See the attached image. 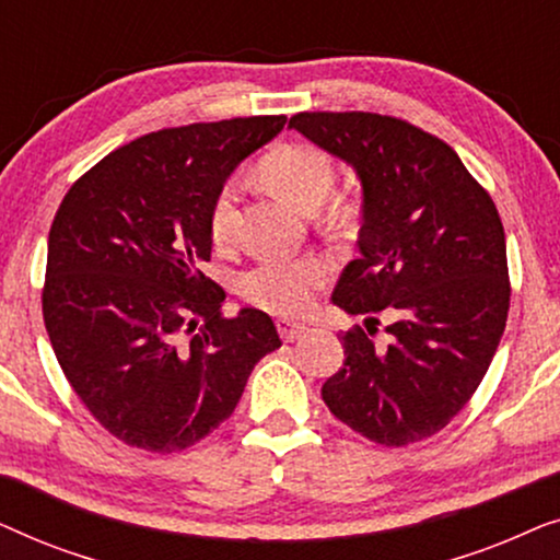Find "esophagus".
Wrapping results in <instances>:
<instances>
[{"instance_id":"esophagus-1","label":"esophagus","mask_w":560,"mask_h":560,"mask_svg":"<svg viewBox=\"0 0 560 560\" xmlns=\"http://www.w3.org/2000/svg\"><path fill=\"white\" fill-rule=\"evenodd\" d=\"M308 331V326L305 324H298V320H290V318H278V334L282 341H295L298 336H303Z\"/></svg>"}]
</instances>
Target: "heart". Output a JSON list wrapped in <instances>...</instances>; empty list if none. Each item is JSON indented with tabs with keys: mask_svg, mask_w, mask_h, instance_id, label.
<instances>
[{
	"mask_svg": "<svg viewBox=\"0 0 560 560\" xmlns=\"http://www.w3.org/2000/svg\"><path fill=\"white\" fill-rule=\"evenodd\" d=\"M259 173L272 188L285 194L298 209L308 213L318 211L331 198L336 186L331 158L313 144H282L259 163ZM240 201L242 186L236 178L226 180L213 198L209 232L211 242L219 249H229L236 240ZM351 213H354V206L349 198H334L326 206L324 219L328 224H347ZM328 275H331V267L320 257L272 255L249 267L236 288L244 301L257 308L280 313V316H295V313L311 308L313 295L326 285Z\"/></svg>",
	"mask_w": 560,
	"mask_h": 560,
	"instance_id": "obj_1",
	"label": "heart"
}]
</instances>
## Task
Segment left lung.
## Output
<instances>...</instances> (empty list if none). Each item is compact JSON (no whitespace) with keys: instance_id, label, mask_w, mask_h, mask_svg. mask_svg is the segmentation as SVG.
I'll use <instances>...</instances> for the list:
<instances>
[{"instance_id":"left-lung-1","label":"left lung","mask_w":560,"mask_h":560,"mask_svg":"<svg viewBox=\"0 0 560 560\" xmlns=\"http://www.w3.org/2000/svg\"><path fill=\"white\" fill-rule=\"evenodd\" d=\"M290 127L362 180L359 252L331 301L394 316L387 348L341 336L347 362L320 387L341 423L382 446L446 428L477 393L510 311L508 247L492 196L439 137L372 112H301ZM377 331V328H374Z\"/></svg>"}]
</instances>
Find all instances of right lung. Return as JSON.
Segmentation results:
<instances>
[{"instance_id": "obj_1", "label": "right lung", "mask_w": 560, "mask_h": 560, "mask_svg": "<svg viewBox=\"0 0 560 560\" xmlns=\"http://www.w3.org/2000/svg\"><path fill=\"white\" fill-rule=\"evenodd\" d=\"M285 117L160 129L83 173L52 219L43 318L91 416L135 448L173 454L232 416L252 370L280 347L257 308L221 316L203 275L211 203Z\"/></svg>"}]
</instances>
